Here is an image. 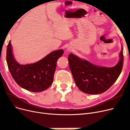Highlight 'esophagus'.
Masks as SVG:
<instances>
[{
  "label": "esophagus",
  "mask_w": 130,
  "mask_h": 130,
  "mask_svg": "<svg viewBox=\"0 0 130 130\" xmlns=\"http://www.w3.org/2000/svg\"><path fill=\"white\" fill-rule=\"evenodd\" d=\"M71 50L70 48H68V49H67V51H68V52H71Z\"/></svg>",
  "instance_id": "esophagus-1"
}]
</instances>
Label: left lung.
<instances>
[{
	"instance_id": "8db88e82",
	"label": "left lung",
	"mask_w": 130,
	"mask_h": 130,
	"mask_svg": "<svg viewBox=\"0 0 130 130\" xmlns=\"http://www.w3.org/2000/svg\"><path fill=\"white\" fill-rule=\"evenodd\" d=\"M123 59V47L118 62L111 68L94 65L72 53L68 57L70 69L76 85L80 91L89 94L104 93L113 84L122 70Z\"/></svg>"
}]
</instances>
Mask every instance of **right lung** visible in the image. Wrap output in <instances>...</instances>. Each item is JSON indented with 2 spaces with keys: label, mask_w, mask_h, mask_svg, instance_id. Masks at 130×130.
I'll return each mask as SVG.
<instances>
[{
  "label": "right lung",
  "mask_w": 130,
  "mask_h": 130,
  "mask_svg": "<svg viewBox=\"0 0 130 130\" xmlns=\"http://www.w3.org/2000/svg\"><path fill=\"white\" fill-rule=\"evenodd\" d=\"M10 41L7 45L6 61L15 82L21 87L33 92H40L53 83L57 61L63 54V50L54 51L32 64L21 65L16 61Z\"/></svg>",
  "instance_id": "obj_1"
}]
</instances>
